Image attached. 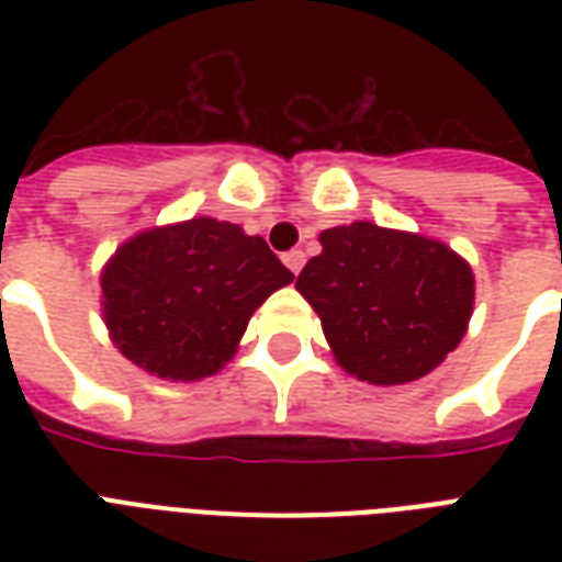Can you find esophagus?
<instances>
[{"label":"esophagus","mask_w":562,"mask_h":562,"mask_svg":"<svg viewBox=\"0 0 562 562\" xmlns=\"http://www.w3.org/2000/svg\"><path fill=\"white\" fill-rule=\"evenodd\" d=\"M282 262H285V268H289V271L297 277L300 268L306 265V254H303V250H289V254L282 256Z\"/></svg>","instance_id":"34e87169"}]
</instances>
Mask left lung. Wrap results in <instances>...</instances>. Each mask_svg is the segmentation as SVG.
I'll return each instance as SVG.
<instances>
[{"label":"left lung","instance_id":"left-lung-1","mask_svg":"<svg viewBox=\"0 0 562 562\" xmlns=\"http://www.w3.org/2000/svg\"><path fill=\"white\" fill-rule=\"evenodd\" d=\"M297 277L335 361L361 382L423 379L467 335L472 268L437 238L356 221L321 233Z\"/></svg>","mask_w":562,"mask_h":562}]
</instances>
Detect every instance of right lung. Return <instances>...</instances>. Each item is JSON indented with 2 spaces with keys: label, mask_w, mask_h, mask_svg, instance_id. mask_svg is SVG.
<instances>
[{
  "label": "right lung",
  "mask_w": 562,
  "mask_h": 562,
  "mask_svg": "<svg viewBox=\"0 0 562 562\" xmlns=\"http://www.w3.org/2000/svg\"><path fill=\"white\" fill-rule=\"evenodd\" d=\"M291 280L262 236L201 215L127 238L101 271V312L136 368L198 382L233 359L250 315Z\"/></svg>",
  "instance_id": "right-lung-1"
}]
</instances>
